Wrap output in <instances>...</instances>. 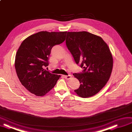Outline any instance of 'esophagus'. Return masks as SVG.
<instances>
[{"mask_svg": "<svg viewBox=\"0 0 132 132\" xmlns=\"http://www.w3.org/2000/svg\"><path fill=\"white\" fill-rule=\"evenodd\" d=\"M64 78L65 79L67 80H69L70 79H71V75H65Z\"/></svg>", "mask_w": 132, "mask_h": 132, "instance_id": "esophagus-1", "label": "esophagus"}]
</instances>
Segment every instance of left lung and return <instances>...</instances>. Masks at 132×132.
Wrapping results in <instances>:
<instances>
[{
	"instance_id": "left-lung-1",
	"label": "left lung",
	"mask_w": 132,
	"mask_h": 132,
	"mask_svg": "<svg viewBox=\"0 0 132 132\" xmlns=\"http://www.w3.org/2000/svg\"><path fill=\"white\" fill-rule=\"evenodd\" d=\"M66 45L82 73L73 74L80 83L74 91L78 96L88 98L97 94L109 80L113 67L110 48L103 39L87 31L68 32Z\"/></svg>"
}]
</instances>
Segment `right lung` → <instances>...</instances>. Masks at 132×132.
<instances>
[{
  "instance_id": "add662e5",
  "label": "right lung",
  "mask_w": 132,
  "mask_h": 132,
  "mask_svg": "<svg viewBox=\"0 0 132 132\" xmlns=\"http://www.w3.org/2000/svg\"><path fill=\"white\" fill-rule=\"evenodd\" d=\"M67 31H42L30 35L17 51L15 67L22 85L37 96H44L56 85L61 75L44 69L52 47L64 42Z\"/></svg>"
}]
</instances>
